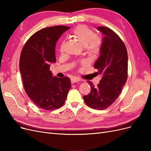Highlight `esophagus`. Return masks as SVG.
<instances>
[{
    "label": "esophagus",
    "mask_w": 151,
    "mask_h": 151,
    "mask_svg": "<svg viewBox=\"0 0 151 151\" xmlns=\"http://www.w3.org/2000/svg\"><path fill=\"white\" fill-rule=\"evenodd\" d=\"M70 80H71L72 83H77V82L81 81V79L79 78H78V77H72Z\"/></svg>",
    "instance_id": "34e87169"
}]
</instances>
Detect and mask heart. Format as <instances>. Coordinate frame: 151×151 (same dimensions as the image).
Masks as SVG:
<instances>
[{"mask_svg": "<svg viewBox=\"0 0 151 151\" xmlns=\"http://www.w3.org/2000/svg\"><path fill=\"white\" fill-rule=\"evenodd\" d=\"M72 36L85 46L88 54L91 56H96L100 51L101 47V40L99 36L95 35L93 31L85 25H79L73 30ZM64 42L60 43V52H62Z\"/></svg>", "mask_w": 151, "mask_h": 151, "instance_id": "b5f03b06", "label": "heart"}]
</instances>
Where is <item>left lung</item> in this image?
I'll list each match as a JSON object with an SVG mask.
<instances>
[{
	"instance_id": "obj_1",
	"label": "left lung",
	"mask_w": 151,
	"mask_h": 151,
	"mask_svg": "<svg viewBox=\"0 0 151 151\" xmlns=\"http://www.w3.org/2000/svg\"><path fill=\"white\" fill-rule=\"evenodd\" d=\"M104 35L99 57L94 67L102 76L95 87L91 81V92L84 96L88 106L96 109H106L116 101L126 83L128 75V55L125 44L117 34L107 27H98Z\"/></svg>"
}]
</instances>
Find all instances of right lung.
Segmentation results:
<instances>
[{
  "instance_id": "1",
  "label": "right lung",
  "mask_w": 151,
  "mask_h": 151,
  "mask_svg": "<svg viewBox=\"0 0 151 151\" xmlns=\"http://www.w3.org/2000/svg\"><path fill=\"white\" fill-rule=\"evenodd\" d=\"M70 28L56 26L43 28L32 35L22 48L19 70L26 94L45 110L63 106L71 86L69 77H53L50 64L55 63L57 40Z\"/></svg>"
}]
</instances>
